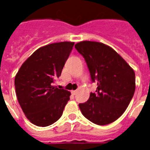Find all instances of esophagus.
<instances>
[{
    "label": "esophagus",
    "mask_w": 150,
    "mask_h": 150,
    "mask_svg": "<svg viewBox=\"0 0 150 150\" xmlns=\"http://www.w3.org/2000/svg\"><path fill=\"white\" fill-rule=\"evenodd\" d=\"M76 92H77V90H72V91H71V93H72V95H76Z\"/></svg>",
    "instance_id": "esophagus-1"
}]
</instances>
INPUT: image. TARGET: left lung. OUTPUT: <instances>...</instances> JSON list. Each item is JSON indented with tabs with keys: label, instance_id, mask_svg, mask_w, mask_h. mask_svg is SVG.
<instances>
[{
	"label": "left lung",
	"instance_id": "obj_1",
	"mask_svg": "<svg viewBox=\"0 0 150 150\" xmlns=\"http://www.w3.org/2000/svg\"><path fill=\"white\" fill-rule=\"evenodd\" d=\"M84 57L92 82L97 83L95 93L79 104L87 120L99 125L118 120L125 111L135 91V74L124 59L110 46L95 41H81L75 45Z\"/></svg>",
	"mask_w": 150,
	"mask_h": 150
}]
</instances>
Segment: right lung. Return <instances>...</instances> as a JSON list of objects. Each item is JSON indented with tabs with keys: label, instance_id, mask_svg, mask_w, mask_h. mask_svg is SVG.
<instances>
[{
	"label": "right lung",
	"instance_id": "1",
	"mask_svg": "<svg viewBox=\"0 0 150 150\" xmlns=\"http://www.w3.org/2000/svg\"><path fill=\"white\" fill-rule=\"evenodd\" d=\"M74 42L42 46L22 64L15 76L17 99L28 120L46 127L59 120L71 92L54 86L73 49Z\"/></svg>",
	"mask_w": 150,
	"mask_h": 150
}]
</instances>
